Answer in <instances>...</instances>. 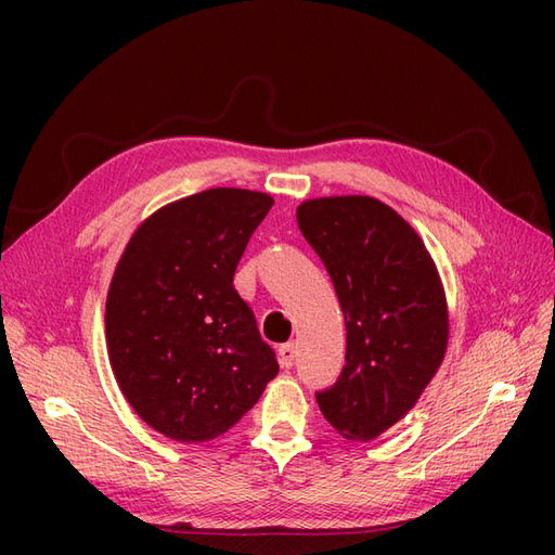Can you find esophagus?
I'll use <instances>...</instances> for the list:
<instances>
[{"instance_id":"1","label":"esophagus","mask_w":555,"mask_h":555,"mask_svg":"<svg viewBox=\"0 0 555 555\" xmlns=\"http://www.w3.org/2000/svg\"><path fill=\"white\" fill-rule=\"evenodd\" d=\"M278 357H280V365H282V367H289V365H294V359H296V345H294V343L282 345V347H280V351H278Z\"/></svg>"}]
</instances>
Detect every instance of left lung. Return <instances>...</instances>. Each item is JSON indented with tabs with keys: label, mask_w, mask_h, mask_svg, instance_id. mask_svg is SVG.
<instances>
[{
	"label": "left lung",
	"mask_w": 555,
	"mask_h": 555,
	"mask_svg": "<svg viewBox=\"0 0 555 555\" xmlns=\"http://www.w3.org/2000/svg\"><path fill=\"white\" fill-rule=\"evenodd\" d=\"M324 261L347 328L343 373L319 410L347 440L398 424L438 373L449 343L442 280L418 233L373 196H324L296 208Z\"/></svg>",
	"instance_id": "1"
}]
</instances>
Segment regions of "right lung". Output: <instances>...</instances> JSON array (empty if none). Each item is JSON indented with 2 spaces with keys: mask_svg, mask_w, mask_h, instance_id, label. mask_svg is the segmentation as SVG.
Returning <instances> with one entry per match:
<instances>
[{
  "mask_svg": "<svg viewBox=\"0 0 555 555\" xmlns=\"http://www.w3.org/2000/svg\"><path fill=\"white\" fill-rule=\"evenodd\" d=\"M273 196L215 188L155 210L129 238L106 296V347L122 396L176 442L220 438L280 365L233 289Z\"/></svg>",
  "mask_w": 555,
  "mask_h": 555,
  "instance_id": "add662e5",
  "label": "right lung"
}]
</instances>
